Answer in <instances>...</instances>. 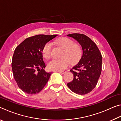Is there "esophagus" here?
Returning a JSON list of instances; mask_svg holds the SVG:
<instances>
[{
    "label": "esophagus",
    "mask_w": 121,
    "mask_h": 121,
    "mask_svg": "<svg viewBox=\"0 0 121 121\" xmlns=\"http://www.w3.org/2000/svg\"><path fill=\"white\" fill-rule=\"evenodd\" d=\"M59 73H65L67 72V71L65 70H61V71H58Z\"/></svg>",
    "instance_id": "1"
}]
</instances>
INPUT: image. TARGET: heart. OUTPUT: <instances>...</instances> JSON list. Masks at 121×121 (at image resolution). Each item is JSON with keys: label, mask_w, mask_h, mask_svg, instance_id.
I'll return each instance as SVG.
<instances>
[{"label": "heart", "mask_w": 121, "mask_h": 121, "mask_svg": "<svg viewBox=\"0 0 121 121\" xmlns=\"http://www.w3.org/2000/svg\"><path fill=\"white\" fill-rule=\"evenodd\" d=\"M56 44L64 50L61 59H54L48 63V69L51 70L59 71L67 68L70 64H76L79 62L82 56V48L79 44L75 43L73 40L67 37L59 38L56 42ZM52 46L51 43L45 44L42 50V54L45 59L52 57Z\"/></svg>", "instance_id": "obj_1"}]
</instances>
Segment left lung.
Listing matches in <instances>:
<instances>
[{"label":"left lung","instance_id":"1","mask_svg":"<svg viewBox=\"0 0 121 121\" xmlns=\"http://www.w3.org/2000/svg\"><path fill=\"white\" fill-rule=\"evenodd\" d=\"M67 36L76 40L83 50L80 61L70 70L73 79L67 86L73 92L86 95L95 89L101 75V54L95 43L85 35L71 34Z\"/></svg>","mask_w":121,"mask_h":121}]
</instances>
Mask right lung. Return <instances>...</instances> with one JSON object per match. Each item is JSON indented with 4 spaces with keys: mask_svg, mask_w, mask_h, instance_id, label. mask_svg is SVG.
<instances>
[{
    "mask_svg": "<svg viewBox=\"0 0 121 121\" xmlns=\"http://www.w3.org/2000/svg\"><path fill=\"white\" fill-rule=\"evenodd\" d=\"M57 36L38 35L30 37L16 48L12 68L18 86L24 92L29 95L38 93L46 84L51 73L44 70L46 65L42 50L45 44Z\"/></svg>",
    "mask_w": 121,
    "mask_h": 121,
    "instance_id": "1",
    "label": "right lung"
}]
</instances>
